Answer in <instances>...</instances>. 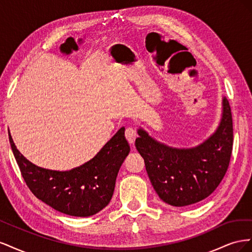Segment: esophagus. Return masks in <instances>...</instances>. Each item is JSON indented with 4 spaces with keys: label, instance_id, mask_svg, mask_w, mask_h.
<instances>
[{
    "label": "esophagus",
    "instance_id": "obj_1",
    "mask_svg": "<svg viewBox=\"0 0 252 252\" xmlns=\"http://www.w3.org/2000/svg\"><path fill=\"white\" fill-rule=\"evenodd\" d=\"M125 136H126L127 141L129 142V144H133L135 139H136V131L134 130L133 128L129 127L125 130Z\"/></svg>",
    "mask_w": 252,
    "mask_h": 252
}]
</instances>
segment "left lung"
Returning <instances> with one entry per match:
<instances>
[{"label": "left lung", "instance_id": "1", "mask_svg": "<svg viewBox=\"0 0 252 252\" xmlns=\"http://www.w3.org/2000/svg\"><path fill=\"white\" fill-rule=\"evenodd\" d=\"M138 134L135 147L159 199L175 207L195 204L215 191L229 166L233 143L229 102L223 96L217 130L197 146H168L141 127Z\"/></svg>", "mask_w": 252, "mask_h": 252}]
</instances>
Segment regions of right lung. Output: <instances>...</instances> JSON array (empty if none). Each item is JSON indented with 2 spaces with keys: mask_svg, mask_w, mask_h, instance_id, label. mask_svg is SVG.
<instances>
[{
  "mask_svg": "<svg viewBox=\"0 0 252 252\" xmlns=\"http://www.w3.org/2000/svg\"><path fill=\"white\" fill-rule=\"evenodd\" d=\"M9 142L28 188L37 199L60 212L72 217H90L111 200L118 172L130 147L122 127L90 161L68 171L42 168L29 162Z\"/></svg>",
  "mask_w": 252,
  "mask_h": 252,
  "instance_id": "obj_1",
  "label": "right lung"
}]
</instances>
